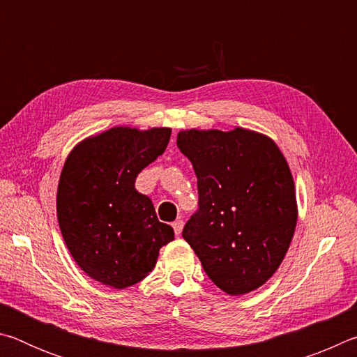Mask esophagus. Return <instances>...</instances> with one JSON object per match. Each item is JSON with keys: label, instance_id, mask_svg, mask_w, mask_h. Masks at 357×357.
Masks as SVG:
<instances>
[{"label": "esophagus", "instance_id": "esophagus-1", "mask_svg": "<svg viewBox=\"0 0 357 357\" xmlns=\"http://www.w3.org/2000/svg\"><path fill=\"white\" fill-rule=\"evenodd\" d=\"M183 227H184L183 220H174L173 222V229H174V234H176V236H179L181 231H183Z\"/></svg>", "mask_w": 357, "mask_h": 357}]
</instances>
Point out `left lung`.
Returning <instances> with one entry per match:
<instances>
[{
    "label": "left lung",
    "instance_id": "left-lung-1",
    "mask_svg": "<svg viewBox=\"0 0 357 357\" xmlns=\"http://www.w3.org/2000/svg\"><path fill=\"white\" fill-rule=\"evenodd\" d=\"M176 143L198 179V211L183 238L222 291L239 296L264 285L298 222L294 181L279 146L243 128L181 130Z\"/></svg>",
    "mask_w": 357,
    "mask_h": 357
}]
</instances>
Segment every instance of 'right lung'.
I'll return each mask as SVG.
<instances>
[{"mask_svg":"<svg viewBox=\"0 0 357 357\" xmlns=\"http://www.w3.org/2000/svg\"><path fill=\"white\" fill-rule=\"evenodd\" d=\"M172 129L113 128L70 151L56 193L58 223L70 255L91 279L123 289L155 266L174 239L153 202L135 189L144 167L164 154Z\"/></svg>","mask_w":357,"mask_h":357,"instance_id":"right-lung-1","label":"right lung"}]
</instances>
